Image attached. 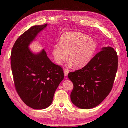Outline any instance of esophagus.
I'll use <instances>...</instances> for the list:
<instances>
[{
	"label": "esophagus",
	"mask_w": 128,
	"mask_h": 128,
	"mask_svg": "<svg viewBox=\"0 0 128 128\" xmlns=\"http://www.w3.org/2000/svg\"><path fill=\"white\" fill-rule=\"evenodd\" d=\"M68 72H69V71H68V70H67V69H64V76H65V77H67V76H68Z\"/></svg>",
	"instance_id": "obj_1"
}]
</instances>
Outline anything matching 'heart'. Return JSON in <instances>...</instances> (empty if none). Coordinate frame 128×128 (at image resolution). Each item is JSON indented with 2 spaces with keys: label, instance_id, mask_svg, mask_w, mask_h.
Here are the masks:
<instances>
[{
  "label": "heart",
  "instance_id": "1",
  "mask_svg": "<svg viewBox=\"0 0 128 128\" xmlns=\"http://www.w3.org/2000/svg\"><path fill=\"white\" fill-rule=\"evenodd\" d=\"M96 49L97 43L92 38L80 32H68L62 35L60 44L54 46L52 54L56 62L62 64L68 54L70 64L80 68L89 63Z\"/></svg>",
  "mask_w": 128,
  "mask_h": 128
}]
</instances>
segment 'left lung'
<instances>
[{"mask_svg": "<svg viewBox=\"0 0 128 128\" xmlns=\"http://www.w3.org/2000/svg\"><path fill=\"white\" fill-rule=\"evenodd\" d=\"M118 68V56L114 48L104 47L86 66L70 72L74 84L71 100L77 107L92 109L100 104L112 90Z\"/></svg>", "mask_w": 128, "mask_h": 128, "instance_id": "8db88e82", "label": "left lung"}]
</instances>
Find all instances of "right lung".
<instances>
[{
  "label": "right lung",
  "instance_id": "1",
  "mask_svg": "<svg viewBox=\"0 0 128 128\" xmlns=\"http://www.w3.org/2000/svg\"><path fill=\"white\" fill-rule=\"evenodd\" d=\"M47 26L36 25L24 32L16 40L11 55L16 89L25 104L36 110L51 106L64 78L63 68L52 63L44 49L34 53L29 48Z\"/></svg>",
  "mask_w": 128,
  "mask_h": 128
}]
</instances>
